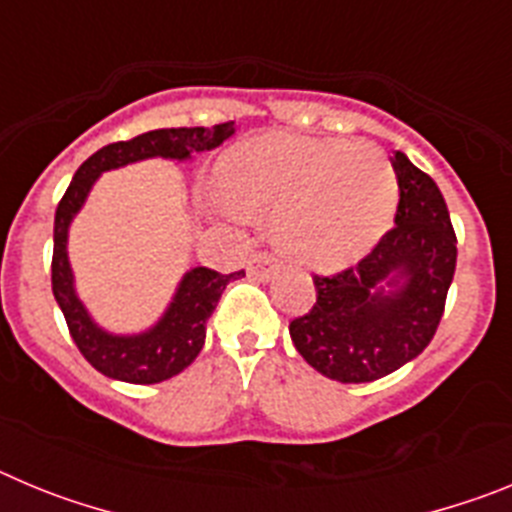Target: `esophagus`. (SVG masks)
<instances>
[{"mask_svg":"<svg viewBox=\"0 0 512 512\" xmlns=\"http://www.w3.org/2000/svg\"><path fill=\"white\" fill-rule=\"evenodd\" d=\"M274 274H277V259L269 256V253H256L248 261V277L256 279V282H269Z\"/></svg>","mask_w":512,"mask_h":512,"instance_id":"1","label":"esophagus"}]
</instances>
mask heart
Returning a JSON list of instances; mask_svg holds the SVG:
<instances>
[{
    "label": "heart",
    "mask_w": 512,
    "mask_h": 512,
    "mask_svg": "<svg viewBox=\"0 0 512 512\" xmlns=\"http://www.w3.org/2000/svg\"><path fill=\"white\" fill-rule=\"evenodd\" d=\"M223 210L274 217V241L312 269L356 264L392 228L400 182L374 143L251 138L225 156Z\"/></svg>",
    "instance_id": "b5f03b06"
}]
</instances>
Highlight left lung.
I'll use <instances>...</instances> for the list:
<instances>
[{
    "label": "left lung",
    "mask_w": 512,
    "mask_h": 512,
    "mask_svg": "<svg viewBox=\"0 0 512 512\" xmlns=\"http://www.w3.org/2000/svg\"><path fill=\"white\" fill-rule=\"evenodd\" d=\"M392 166L395 228L356 266L312 279L318 300L289 323L302 359L343 384L374 382L423 354L454 279L456 235L441 189L402 151Z\"/></svg>",
    "instance_id": "left-lung-1"
}]
</instances>
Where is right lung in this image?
<instances>
[{"label": "right lung", "instance_id": "obj_1", "mask_svg": "<svg viewBox=\"0 0 512 512\" xmlns=\"http://www.w3.org/2000/svg\"><path fill=\"white\" fill-rule=\"evenodd\" d=\"M233 133V122H223L212 128L151 130L133 140L110 143L79 166L63 200L58 202L56 223H53V297L84 359L104 377L130 384H156L184 372L205 346L207 318L215 310L223 289L233 279H241L243 271L217 274L207 266H194L184 271L169 307L151 328L140 333H112L92 318V312L76 295L74 269L69 261V228L74 217L79 215L104 171L122 169L146 158L192 161L194 156L220 146Z\"/></svg>", "mask_w": 512, "mask_h": 512}]
</instances>
